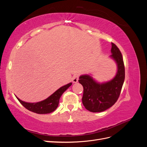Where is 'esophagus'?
Segmentation results:
<instances>
[{
    "label": "esophagus",
    "mask_w": 147,
    "mask_h": 147,
    "mask_svg": "<svg viewBox=\"0 0 147 147\" xmlns=\"http://www.w3.org/2000/svg\"><path fill=\"white\" fill-rule=\"evenodd\" d=\"M72 82L73 83H77L78 81V74H74L72 77Z\"/></svg>",
    "instance_id": "obj_1"
}]
</instances>
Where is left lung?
Returning a JSON list of instances; mask_svg holds the SVG:
<instances>
[{
    "mask_svg": "<svg viewBox=\"0 0 147 147\" xmlns=\"http://www.w3.org/2000/svg\"><path fill=\"white\" fill-rule=\"evenodd\" d=\"M112 55L110 56L117 65V74L110 81L99 83L90 75H82L79 83L83 86V104L91 112H104L116 102L125 78V70L123 56L119 48L112 43Z\"/></svg>",
    "mask_w": 147,
    "mask_h": 147,
    "instance_id": "1",
    "label": "left lung"
}]
</instances>
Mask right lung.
<instances>
[{"label":"right lung","mask_w":147,"mask_h":147,"mask_svg":"<svg viewBox=\"0 0 147 147\" xmlns=\"http://www.w3.org/2000/svg\"><path fill=\"white\" fill-rule=\"evenodd\" d=\"M72 83H69L61 87L56 90L53 94L49 96L46 99L40 102H26L20 100L17 96L16 98L20 101V103L23 105L26 109H27L31 112L38 114H47L51 113L57 109L59 105V99L62 94L66 90L72 85Z\"/></svg>","instance_id":"obj_1"}]
</instances>
